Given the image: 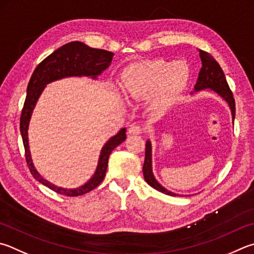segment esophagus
Returning a JSON list of instances; mask_svg holds the SVG:
<instances>
[{"instance_id": "34e87169", "label": "esophagus", "mask_w": 254, "mask_h": 254, "mask_svg": "<svg viewBox=\"0 0 254 254\" xmlns=\"http://www.w3.org/2000/svg\"><path fill=\"white\" fill-rule=\"evenodd\" d=\"M142 132V128L140 126H136V124H132V126L128 127V134H140Z\"/></svg>"}]
</instances>
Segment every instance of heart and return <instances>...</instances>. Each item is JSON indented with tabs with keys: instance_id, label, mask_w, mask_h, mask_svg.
I'll use <instances>...</instances> for the list:
<instances>
[{
	"instance_id": "obj_1",
	"label": "heart",
	"mask_w": 254,
	"mask_h": 254,
	"mask_svg": "<svg viewBox=\"0 0 254 254\" xmlns=\"http://www.w3.org/2000/svg\"><path fill=\"white\" fill-rule=\"evenodd\" d=\"M190 68L183 61L152 60L134 63L123 73V89L128 99L149 100L152 112L163 114L186 91Z\"/></svg>"
}]
</instances>
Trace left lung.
Instances as JSON below:
<instances>
[{
    "mask_svg": "<svg viewBox=\"0 0 254 254\" xmlns=\"http://www.w3.org/2000/svg\"><path fill=\"white\" fill-rule=\"evenodd\" d=\"M202 67L199 72V77L194 85V93L203 90H210L218 94L220 98L228 103L232 114V121L236 118V102H234L233 94L228 85L227 79L222 71V68L219 65V63L215 61L214 58L204 51L199 50ZM191 94H193V92ZM143 175L146 183L151 186L155 190L164 193V194L172 196H187L183 194H178L172 191L165 189L163 186L158 182L155 179L153 171H152V144L151 141L147 140L145 143V158L144 164H143Z\"/></svg>",
    "mask_w": 254,
    "mask_h": 254,
    "instance_id": "1",
    "label": "left lung"
}]
</instances>
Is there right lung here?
Listing matches in <instances>:
<instances>
[{"label": "right lung", "mask_w": 254, "mask_h": 254, "mask_svg": "<svg viewBox=\"0 0 254 254\" xmlns=\"http://www.w3.org/2000/svg\"><path fill=\"white\" fill-rule=\"evenodd\" d=\"M113 55L114 54L109 52V51L90 48L83 42H79V41L66 43L60 49L55 50L52 54L45 58L36 66L29 84H27L26 99L20 120V131L25 149L26 163L35 180H38L40 183H42L43 186L48 187L59 194L77 196L85 194V193L98 187L103 181L105 173H107L109 156L111 152L127 139V128L122 127L117 134L110 137L108 142L103 145L100 152L99 162L96 165L95 172L89 181L79 188L64 189L55 186V184L48 181L47 179H44L34 167L29 145V132H27L32 113H33L39 98L49 83L72 76H86L92 80H96L101 73L110 66Z\"/></svg>", "instance_id": "add662e5"}]
</instances>
